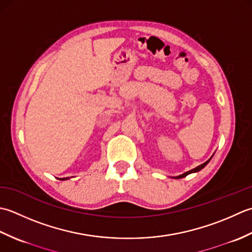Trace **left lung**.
<instances>
[{"label": "left lung", "instance_id": "obj_1", "mask_svg": "<svg viewBox=\"0 0 252 252\" xmlns=\"http://www.w3.org/2000/svg\"><path fill=\"white\" fill-rule=\"evenodd\" d=\"M213 157V156H212ZM212 157L209 158V160L207 161V162H204L203 164H201V165H199V166H197V167H194V168H192V169H190V171H188V172H186V173H184V174H182V175H178V176H175V177H173L174 179H179V178H184V177H186L187 175H189V174H192V173H197V172H199V171H201V169L207 165V164L210 162V160H211L212 158Z\"/></svg>", "mask_w": 252, "mask_h": 252}]
</instances>
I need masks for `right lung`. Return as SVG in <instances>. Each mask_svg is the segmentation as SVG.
Instances as JSON below:
<instances>
[{
    "mask_svg": "<svg viewBox=\"0 0 252 252\" xmlns=\"http://www.w3.org/2000/svg\"><path fill=\"white\" fill-rule=\"evenodd\" d=\"M60 181H67V179H69V177H66V178H59Z\"/></svg>",
    "mask_w": 252,
    "mask_h": 252,
    "instance_id": "right-lung-1",
    "label": "right lung"
}]
</instances>
